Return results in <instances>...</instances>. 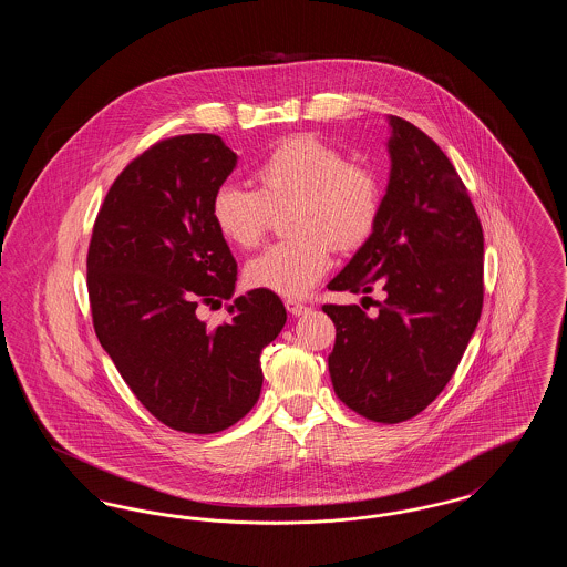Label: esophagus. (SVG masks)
Instances as JSON below:
<instances>
[{
	"label": "esophagus",
	"mask_w": 567,
	"mask_h": 567,
	"mask_svg": "<svg viewBox=\"0 0 567 567\" xmlns=\"http://www.w3.org/2000/svg\"><path fill=\"white\" fill-rule=\"evenodd\" d=\"M285 306H287V310L293 315V317H299V315H306L310 308L306 306V303H301V301H296V299H287L285 301Z\"/></svg>",
	"instance_id": "obj_1"
}]
</instances>
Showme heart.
Here are the masks:
<instances>
[{
  "label": "heart",
  "instance_id": "1",
  "mask_svg": "<svg viewBox=\"0 0 567 567\" xmlns=\"http://www.w3.org/2000/svg\"><path fill=\"white\" fill-rule=\"evenodd\" d=\"M257 190L216 187L210 216L220 238L250 250L271 213L287 208L289 243L274 244L246 264V282L278 296L303 297L333 264L331 243L351 250L365 243L380 213L378 178L363 165L310 135L282 140L255 169Z\"/></svg>",
  "mask_w": 567,
  "mask_h": 567
}]
</instances>
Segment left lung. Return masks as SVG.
<instances>
[{
  "label": "left lung",
  "instance_id": "1",
  "mask_svg": "<svg viewBox=\"0 0 567 567\" xmlns=\"http://www.w3.org/2000/svg\"><path fill=\"white\" fill-rule=\"evenodd\" d=\"M389 183L377 227L327 289L384 291L374 317L323 306L336 323V395L377 423L425 410L455 374L483 310L485 240L461 178L430 135L386 116Z\"/></svg>",
  "mask_w": 567,
  "mask_h": 567
}]
</instances>
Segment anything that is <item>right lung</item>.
<instances>
[{"label": "right lung", "mask_w": 567, "mask_h": 567, "mask_svg": "<svg viewBox=\"0 0 567 567\" xmlns=\"http://www.w3.org/2000/svg\"><path fill=\"white\" fill-rule=\"evenodd\" d=\"M238 155L213 134L163 140L110 187L86 257L95 333L142 405L185 433L231 427L257 404L261 352L287 323L280 297L246 291L229 321L197 306L231 299L238 266L210 202Z\"/></svg>", "instance_id": "right-lung-1"}]
</instances>
